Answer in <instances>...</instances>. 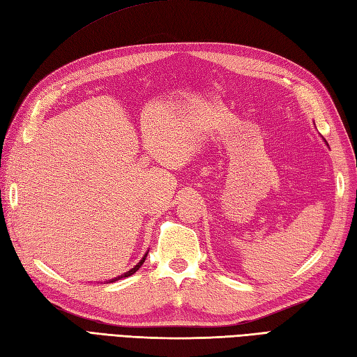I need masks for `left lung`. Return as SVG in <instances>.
<instances>
[{"label": "left lung", "mask_w": 357, "mask_h": 357, "mask_svg": "<svg viewBox=\"0 0 357 357\" xmlns=\"http://www.w3.org/2000/svg\"><path fill=\"white\" fill-rule=\"evenodd\" d=\"M322 139H324V138H322ZM324 143H326V144H327V141H326V139H324ZM327 146H328V144H327Z\"/></svg>", "instance_id": "left-lung-1"}]
</instances>
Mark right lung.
Listing matches in <instances>:
<instances>
[{"label": "right lung", "mask_w": 357, "mask_h": 357, "mask_svg": "<svg viewBox=\"0 0 357 357\" xmlns=\"http://www.w3.org/2000/svg\"><path fill=\"white\" fill-rule=\"evenodd\" d=\"M146 257H147V252L143 255V259H141L137 264H135V266L134 268H132V269H129L128 272H123L121 273V275H119V277H114V278H111V280H107V283H114V281H117V280H121V278H124V277H130V275H134V273L141 268V266H143V263H144V260H146Z\"/></svg>", "instance_id": "right-lung-1"}]
</instances>
